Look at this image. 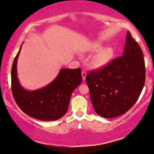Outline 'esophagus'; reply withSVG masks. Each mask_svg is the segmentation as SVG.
<instances>
[{
    "instance_id": "1",
    "label": "esophagus",
    "mask_w": 154,
    "mask_h": 154,
    "mask_svg": "<svg viewBox=\"0 0 154 154\" xmlns=\"http://www.w3.org/2000/svg\"><path fill=\"white\" fill-rule=\"evenodd\" d=\"M82 78H83V80H85L86 79V72L85 71H82Z\"/></svg>"
}]
</instances>
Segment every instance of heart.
<instances>
[{"label":"heart","mask_w":154,"mask_h":154,"mask_svg":"<svg viewBox=\"0 0 154 154\" xmlns=\"http://www.w3.org/2000/svg\"><path fill=\"white\" fill-rule=\"evenodd\" d=\"M101 46L99 43H94L90 46L89 50L90 51H97L101 48ZM113 55V50L111 47H106L102 49L97 53L94 56L92 59V63L97 67L103 66L106 64H108L111 60Z\"/></svg>","instance_id":"obj_1"}]
</instances>
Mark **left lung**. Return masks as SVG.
Masks as SVG:
<instances>
[{
    "mask_svg": "<svg viewBox=\"0 0 154 154\" xmlns=\"http://www.w3.org/2000/svg\"><path fill=\"white\" fill-rule=\"evenodd\" d=\"M86 83L95 112L111 119L128 112L138 99L145 82L140 46L128 31L123 54L87 75Z\"/></svg>",
    "mask_w": 154,
    "mask_h": 154,
    "instance_id": "8db88e82",
    "label": "left lung"
}]
</instances>
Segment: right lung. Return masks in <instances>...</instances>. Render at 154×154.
I'll list each match as a JSON object with an SVG mask.
<instances>
[{"instance_id":"obj_1","label":"right lung","mask_w":154,"mask_h":154,"mask_svg":"<svg viewBox=\"0 0 154 154\" xmlns=\"http://www.w3.org/2000/svg\"><path fill=\"white\" fill-rule=\"evenodd\" d=\"M22 46V45H21ZM21 46L11 68V91L21 110L42 121H55L66 113L73 90L81 84L80 68L61 69L57 77L47 86L34 91L21 86L17 77V61Z\"/></svg>"}]
</instances>
